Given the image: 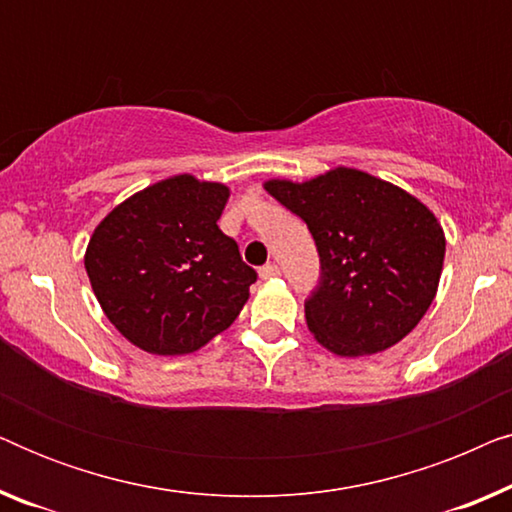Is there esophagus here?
Returning a JSON list of instances; mask_svg holds the SVG:
<instances>
[{
  "instance_id": "esophagus-1",
  "label": "esophagus",
  "mask_w": 512,
  "mask_h": 512,
  "mask_svg": "<svg viewBox=\"0 0 512 512\" xmlns=\"http://www.w3.org/2000/svg\"><path fill=\"white\" fill-rule=\"evenodd\" d=\"M258 275H261V279H275V277H279V268L275 263H268L258 270Z\"/></svg>"
}]
</instances>
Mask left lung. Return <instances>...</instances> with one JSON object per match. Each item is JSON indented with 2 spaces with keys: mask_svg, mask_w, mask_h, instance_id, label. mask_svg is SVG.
I'll return each instance as SVG.
<instances>
[{
  "mask_svg": "<svg viewBox=\"0 0 512 512\" xmlns=\"http://www.w3.org/2000/svg\"><path fill=\"white\" fill-rule=\"evenodd\" d=\"M263 186L307 223L317 244L321 277L305 319L321 347L377 354L422 321L445 258V233L424 202L352 167Z\"/></svg>",
  "mask_w": 512,
  "mask_h": 512,
  "instance_id": "obj_1",
  "label": "left lung"
}]
</instances>
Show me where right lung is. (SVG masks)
I'll return each instance as SVG.
<instances>
[{
    "instance_id": "obj_1",
    "label": "right lung",
    "mask_w": 512,
    "mask_h": 512,
    "mask_svg": "<svg viewBox=\"0 0 512 512\" xmlns=\"http://www.w3.org/2000/svg\"><path fill=\"white\" fill-rule=\"evenodd\" d=\"M228 195L216 181L177 174L130 195L95 228L83 258L90 286L135 347L191 354L242 312L256 270L216 226Z\"/></svg>"
}]
</instances>
